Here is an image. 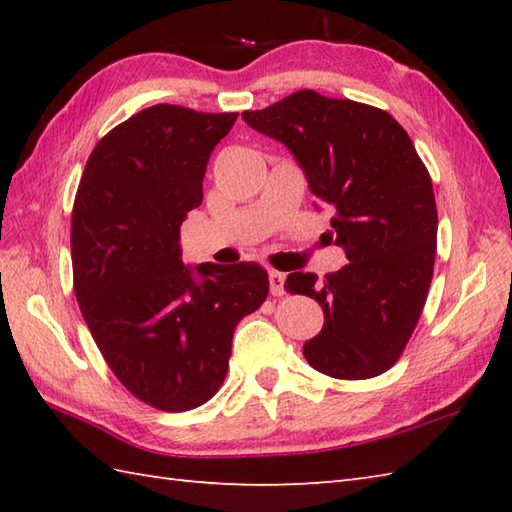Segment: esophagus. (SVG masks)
<instances>
[{"label": "esophagus", "mask_w": 512, "mask_h": 512, "mask_svg": "<svg viewBox=\"0 0 512 512\" xmlns=\"http://www.w3.org/2000/svg\"><path fill=\"white\" fill-rule=\"evenodd\" d=\"M268 279H270V295L273 297H281L286 295V275L279 273V270H270L268 273Z\"/></svg>", "instance_id": "1"}]
</instances>
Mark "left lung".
<instances>
[{"label": "left lung", "instance_id": "1", "mask_svg": "<svg viewBox=\"0 0 512 512\" xmlns=\"http://www.w3.org/2000/svg\"><path fill=\"white\" fill-rule=\"evenodd\" d=\"M242 116L295 154L350 259L323 281L286 279L290 295L312 297L325 314L303 356L332 378L380 376L405 352L429 295L438 209L427 167L396 118L365 103L299 90Z\"/></svg>", "mask_w": 512, "mask_h": 512}]
</instances>
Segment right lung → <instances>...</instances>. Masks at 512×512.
Returning a JSON list of instances; mask_svg holds the SVG:
<instances>
[{
  "label": "right lung",
  "mask_w": 512,
  "mask_h": 512,
  "mask_svg": "<svg viewBox=\"0 0 512 512\" xmlns=\"http://www.w3.org/2000/svg\"><path fill=\"white\" fill-rule=\"evenodd\" d=\"M237 112L160 103L107 132L72 206L74 295L114 376L160 411H189L222 387L233 332L268 297L259 264H182L180 226L202 204L215 145Z\"/></svg>",
  "instance_id": "1"
}]
</instances>
